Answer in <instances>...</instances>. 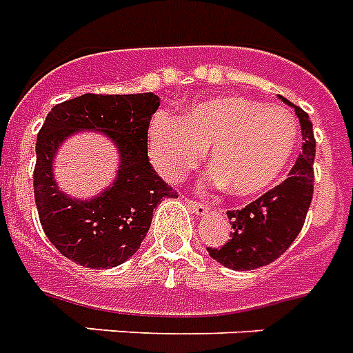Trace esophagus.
I'll return each mask as SVG.
<instances>
[{
  "instance_id": "34e87169",
  "label": "esophagus",
  "mask_w": 353,
  "mask_h": 353,
  "mask_svg": "<svg viewBox=\"0 0 353 353\" xmlns=\"http://www.w3.org/2000/svg\"><path fill=\"white\" fill-rule=\"evenodd\" d=\"M186 205L192 208L195 214H199V216H203V214H206V205L205 203H197V201H192V199H186Z\"/></svg>"
}]
</instances>
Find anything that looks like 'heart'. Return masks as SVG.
I'll list each match as a JSON object with an SVG mask.
<instances>
[{
  "instance_id": "heart-1",
  "label": "heart",
  "mask_w": 353,
  "mask_h": 353,
  "mask_svg": "<svg viewBox=\"0 0 353 353\" xmlns=\"http://www.w3.org/2000/svg\"><path fill=\"white\" fill-rule=\"evenodd\" d=\"M290 111L243 97H219L174 117L158 113L148 128V154L167 180L180 182L210 148L212 180L236 197L268 192L283 176L298 145Z\"/></svg>"
}]
</instances>
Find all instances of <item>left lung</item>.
Wrapping results in <instances>:
<instances>
[{
  "label": "left lung",
  "instance_id": "1",
  "mask_svg": "<svg viewBox=\"0 0 353 353\" xmlns=\"http://www.w3.org/2000/svg\"><path fill=\"white\" fill-rule=\"evenodd\" d=\"M294 108L301 124L303 147L287 180L249 203L242 210H229L230 238L221 248H206L214 261L230 270H255L277 261L296 240L305 223L314 192V152L316 141L305 111Z\"/></svg>",
  "mask_w": 353,
  "mask_h": 353
}]
</instances>
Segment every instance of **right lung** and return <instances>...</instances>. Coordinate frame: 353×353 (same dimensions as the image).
<instances>
[{
	"mask_svg": "<svg viewBox=\"0 0 353 353\" xmlns=\"http://www.w3.org/2000/svg\"><path fill=\"white\" fill-rule=\"evenodd\" d=\"M160 108L152 92H87L54 105L37 136L33 192L42 230L61 255L79 266L113 268L136 253L147 236L152 212L176 192L148 161V124ZM76 129H100L116 141L121 169L116 184L97 199L74 201L57 190L51 158Z\"/></svg>",
	"mask_w": 353,
	"mask_h": 353,
	"instance_id": "obj_1",
	"label": "right lung"
}]
</instances>
